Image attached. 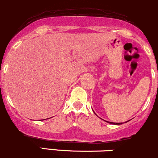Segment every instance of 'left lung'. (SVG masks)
Returning a JSON list of instances; mask_svg holds the SVG:
<instances>
[{"mask_svg":"<svg viewBox=\"0 0 158 158\" xmlns=\"http://www.w3.org/2000/svg\"><path fill=\"white\" fill-rule=\"evenodd\" d=\"M107 123H111V124H115V125H120V124H122V123H111V122H107Z\"/></svg>","mask_w":158,"mask_h":158,"instance_id":"left-lung-1","label":"left lung"}]
</instances>
